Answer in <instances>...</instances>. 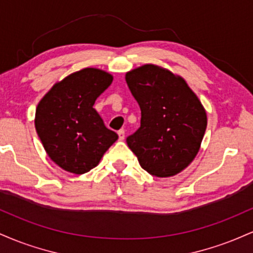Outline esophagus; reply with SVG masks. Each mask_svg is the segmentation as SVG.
Returning a JSON list of instances; mask_svg holds the SVG:
<instances>
[{
    "mask_svg": "<svg viewBox=\"0 0 253 253\" xmlns=\"http://www.w3.org/2000/svg\"><path fill=\"white\" fill-rule=\"evenodd\" d=\"M118 135H119V140H124V139H125V130L124 129L119 130Z\"/></svg>",
    "mask_w": 253,
    "mask_h": 253,
    "instance_id": "esophagus-1",
    "label": "esophagus"
}]
</instances>
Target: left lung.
Segmentation results:
<instances>
[{
    "instance_id": "left-lung-1",
    "label": "left lung",
    "mask_w": 253,
    "mask_h": 253,
    "mask_svg": "<svg viewBox=\"0 0 253 253\" xmlns=\"http://www.w3.org/2000/svg\"><path fill=\"white\" fill-rule=\"evenodd\" d=\"M126 82L141 110L140 127L127 145L151 175H177L201 146L207 128L202 103L181 76L153 64L127 72Z\"/></svg>"
}]
</instances>
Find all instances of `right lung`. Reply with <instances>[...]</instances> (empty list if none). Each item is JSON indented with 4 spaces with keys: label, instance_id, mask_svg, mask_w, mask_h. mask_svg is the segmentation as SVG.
I'll return each instance as SVG.
<instances>
[{
    "label": "right lung",
    "instance_id": "1",
    "mask_svg": "<svg viewBox=\"0 0 253 253\" xmlns=\"http://www.w3.org/2000/svg\"><path fill=\"white\" fill-rule=\"evenodd\" d=\"M113 82L108 72L85 68L57 82L40 100L36 129L43 149L63 170L82 175L100 163L118 134L92 108Z\"/></svg>",
    "mask_w": 253,
    "mask_h": 253
}]
</instances>
